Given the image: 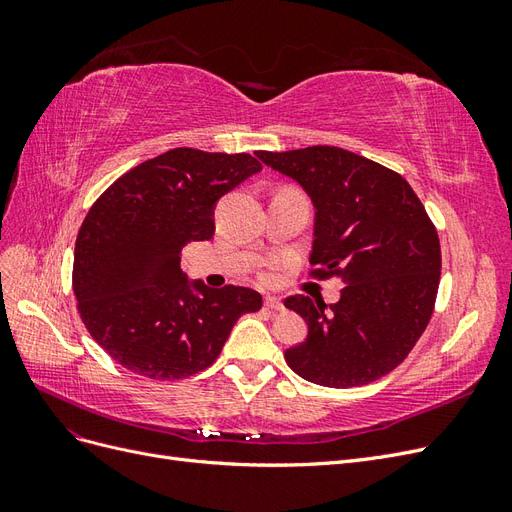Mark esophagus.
<instances>
[{
	"label": "esophagus",
	"instance_id": "1",
	"mask_svg": "<svg viewBox=\"0 0 512 512\" xmlns=\"http://www.w3.org/2000/svg\"><path fill=\"white\" fill-rule=\"evenodd\" d=\"M265 307L271 309V312H282V309H284L282 301L275 299V297H267V299H265Z\"/></svg>",
	"mask_w": 512,
	"mask_h": 512
}]
</instances>
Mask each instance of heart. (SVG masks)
I'll list each match as a JSON object with an SVG mask.
<instances>
[{
    "label": "heart",
    "mask_w": 512,
    "mask_h": 512,
    "mask_svg": "<svg viewBox=\"0 0 512 512\" xmlns=\"http://www.w3.org/2000/svg\"><path fill=\"white\" fill-rule=\"evenodd\" d=\"M271 277H273L271 273H265V275H262V280H265V282H271Z\"/></svg>",
    "instance_id": "1"
}]
</instances>
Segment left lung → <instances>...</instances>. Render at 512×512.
<instances>
[{"mask_svg": "<svg viewBox=\"0 0 512 512\" xmlns=\"http://www.w3.org/2000/svg\"><path fill=\"white\" fill-rule=\"evenodd\" d=\"M256 156L312 196V277L344 284L329 307L303 294L284 301L307 322V339L286 350V363L331 389L386 376L427 329L438 297L440 239L423 203L395 170L339 147Z\"/></svg>", "mask_w": 512, "mask_h": 512, "instance_id": "8db88e82", "label": "left lung"}]
</instances>
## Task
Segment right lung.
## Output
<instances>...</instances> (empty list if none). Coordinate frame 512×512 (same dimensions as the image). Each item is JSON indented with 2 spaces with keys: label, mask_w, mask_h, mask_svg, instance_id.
Instances as JSON below:
<instances>
[{
  "label": "right lung",
  "mask_w": 512,
  "mask_h": 512,
  "mask_svg": "<svg viewBox=\"0 0 512 512\" xmlns=\"http://www.w3.org/2000/svg\"><path fill=\"white\" fill-rule=\"evenodd\" d=\"M262 168L250 153L170 149L121 175L91 205L74 245L81 320L113 361L179 380L218 359L235 322L262 307L243 286L190 284L181 250L209 241L218 200Z\"/></svg>",
  "instance_id": "1"
}]
</instances>
